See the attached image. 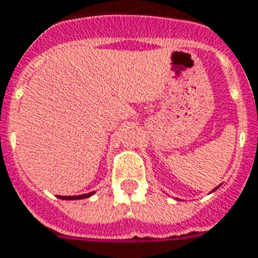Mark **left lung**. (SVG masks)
Segmentation results:
<instances>
[{
    "instance_id": "1",
    "label": "left lung",
    "mask_w": 258,
    "mask_h": 258,
    "mask_svg": "<svg viewBox=\"0 0 258 258\" xmlns=\"http://www.w3.org/2000/svg\"><path fill=\"white\" fill-rule=\"evenodd\" d=\"M216 188H218V186H216ZM216 188H215V189H216ZM215 189H214V191H215Z\"/></svg>"
}]
</instances>
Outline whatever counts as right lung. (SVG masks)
<instances>
[{
  "label": "right lung",
  "mask_w": 258,
  "mask_h": 258,
  "mask_svg": "<svg viewBox=\"0 0 258 258\" xmlns=\"http://www.w3.org/2000/svg\"><path fill=\"white\" fill-rule=\"evenodd\" d=\"M94 192H90V194H84V195H76V197H60L58 195V198L60 200H84V198H88V197H91Z\"/></svg>",
  "instance_id": "right-lung-1"
}]
</instances>
